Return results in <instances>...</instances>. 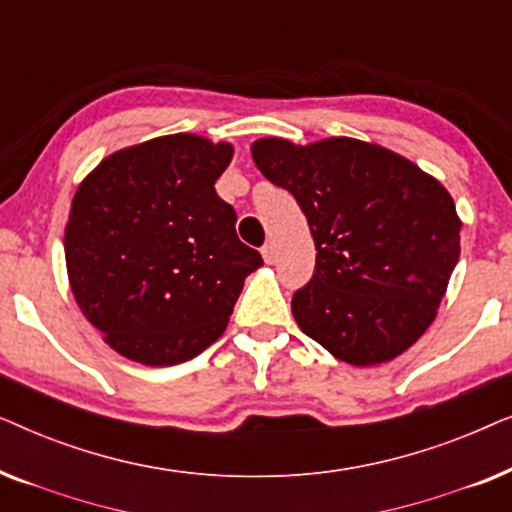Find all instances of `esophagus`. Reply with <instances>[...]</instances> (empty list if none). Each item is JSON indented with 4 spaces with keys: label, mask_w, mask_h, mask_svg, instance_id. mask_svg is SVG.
Returning a JSON list of instances; mask_svg holds the SVG:
<instances>
[{
    "label": "esophagus",
    "mask_w": 512,
    "mask_h": 512,
    "mask_svg": "<svg viewBox=\"0 0 512 512\" xmlns=\"http://www.w3.org/2000/svg\"><path fill=\"white\" fill-rule=\"evenodd\" d=\"M261 254H263V261L268 265L277 261V251H275V247H272V244H265V247L261 249Z\"/></svg>",
    "instance_id": "esophagus-1"
}]
</instances>
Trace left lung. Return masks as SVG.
Listing matches in <instances>:
<instances>
[{"instance_id":"1","label":"left lung","mask_w":512,"mask_h":512,"mask_svg":"<svg viewBox=\"0 0 512 512\" xmlns=\"http://www.w3.org/2000/svg\"><path fill=\"white\" fill-rule=\"evenodd\" d=\"M263 177L310 226L317 265L291 312L335 359L375 366L415 345L459 261L461 221L445 186L408 158L349 137L296 146L258 139Z\"/></svg>"}]
</instances>
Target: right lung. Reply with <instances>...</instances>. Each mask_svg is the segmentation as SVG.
<instances>
[{"mask_svg": "<svg viewBox=\"0 0 512 512\" xmlns=\"http://www.w3.org/2000/svg\"><path fill=\"white\" fill-rule=\"evenodd\" d=\"M233 158L205 137H156L104 158L69 209L72 293L104 342L144 366L188 361L221 338L263 258L216 195Z\"/></svg>", "mask_w": 512, "mask_h": 512, "instance_id": "obj_1", "label": "right lung"}]
</instances>
